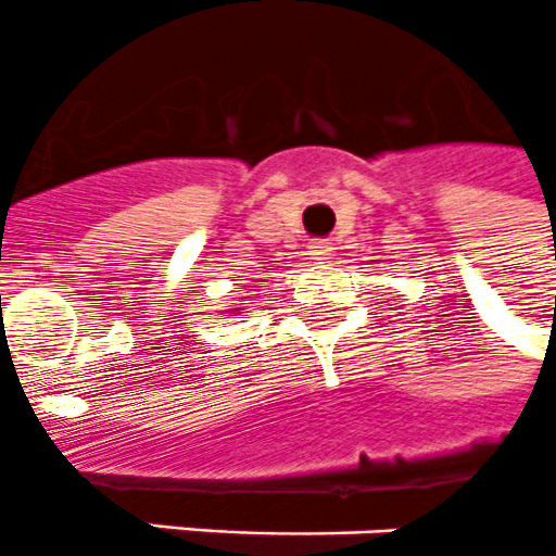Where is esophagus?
Here are the masks:
<instances>
[{
    "instance_id": "obj_1",
    "label": "esophagus",
    "mask_w": 556,
    "mask_h": 556,
    "mask_svg": "<svg viewBox=\"0 0 556 556\" xmlns=\"http://www.w3.org/2000/svg\"><path fill=\"white\" fill-rule=\"evenodd\" d=\"M307 254H311V260H316V263H325V260H330V254H333V245L316 240L307 245Z\"/></svg>"
}]
</instances>
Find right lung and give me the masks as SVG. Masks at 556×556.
<instances>
[{"label": "right lung", "mask_w": 556, "mask_h": 556, "mask_svg": "<svg viewBox=\"0 0 556 556\" xmlns=\"http://www.w3.org/2000/svg\"><path fill=\"white\" fill-rule=\"evenodd\" d=\"M231 311H235V314H242V307H231Z\"/></svg>", "instance_id": "add662e5"}]
</instances>
